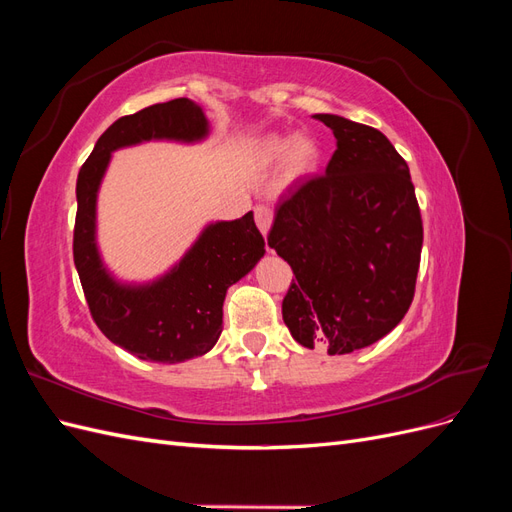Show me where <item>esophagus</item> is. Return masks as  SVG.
<instances>
[{
    "mask_svg": "<svg viewBox=\"0 0 512 512\" xmlns=\"http://www.w3.org/2000/svg\"><path fill=\"white\" fill-rule=\"evenodd\" d=\"M254 218H256V226L260 228L262 235H267L269 228H271V222H273V211H271V207L258 205V207L254 209Z\"/></svg>",
    "mask_w": 512,
    "mask_h": 512,
    "instance_id": "34e87169",
    "label": "esophagus"
}]
</instances>
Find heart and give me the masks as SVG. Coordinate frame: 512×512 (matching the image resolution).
<instances>
[{"label":"heart","instance_id":"heart-1","mask_svg":"<svg viewBox=\"0 0 512 512\" xmlns=\"http://www.w3.org/2000/svg\"><path fill=\"white\" fill-rule=\"evenodd\" d=\"M262 162H275L282 158V177L286 181L301 179L305 175H312L320 164V145L312 136H280L273 134L267 136L258 147Z\"/></svg>","mask_w":512,"mask_h":512}]
</instances>
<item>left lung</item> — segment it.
<instances>
[{
	"label": "left lung",
	"mask_w": 512,
	"mask_h": 512,
	"mask_svg": "<svg viewBox=\"0 0 512 512\" xmlns=\"http://www.w3.org/2000/svg\"><path fill=\"white\" fill-rule=\"evenodd\" d=\"M337 149L275 211L269 247L294 273L282 316L305 348L348 354L406 316L421 265L423 220L410 168L380 130L314 115Z\"/></svg>",
	"instance_id": "8db88e82"
}]
</instances>
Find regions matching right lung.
Wrapping results in <instances>:
<instances>
[{
  "mask_svg": "<svg viewBox=\"0 0 512 512\" xmlns=\"http://www.w3.org/2000/svg\"><path fill=\"white\" fill-rule=\"evenodd\" d=\"M209 123L196 102L177 98L117 119L91 151L76 179L74 265L89 312L113 344L143 361L181 363L207 354L222 333L226 290L265 256L252 211L209 224L179 265L160 280L130 286L106 271L96 243V198L111 153L153 138L196 143Z\"/></svg>",
  "mask_w": 512,
  "mask_h": 512,
  "instance_id": "1",
  "label": "right lung"
}]
</instances>
